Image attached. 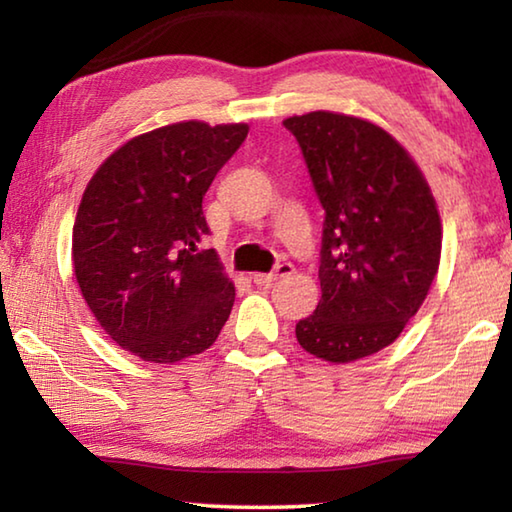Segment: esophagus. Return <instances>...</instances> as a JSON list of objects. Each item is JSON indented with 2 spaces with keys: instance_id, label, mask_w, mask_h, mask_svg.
I'll list each match as a JSON object with an SVG mask.
<instances>
[{
  "instance_id": "1",
  "label": "esophagus",
  "mask_w": 512,
  "mask_h": 512,
  "mask_svg": "<svg viewBox=\"0 0 512 512\" xmlns=\"http://www.w3.org/2000/svg\"><path fill=\"white\" fill-rule=\"evenodd\" d=\"M291 273H293V264L282 262V264H277L275 271H271V273H255L253 282L259 284V287H268V284H273L277 277H284V275H291Z\"/></svg>"
}]
</instances>
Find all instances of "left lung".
<instances>
[{"instance_id":"obj_1","label":"left lung","mask_w":512,"mask_h":512,"mask_svg":"<svg viewBox=\"0 0 512 512\" xmlns=\"http://www.w3.org/2000/svg\"><path fill=\"white\" fill-rule=\"evenodd\" d=\"M325 210L320 302L302 350L350 363L391 345L438 275L443 223L411 153L368 119L314 110L284 119Z\"/></svg>"}]
</instances>
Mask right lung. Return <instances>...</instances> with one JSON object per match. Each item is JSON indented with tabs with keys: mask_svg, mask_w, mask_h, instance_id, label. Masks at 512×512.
Instances as JSON below:
<instances>
[{
	"mask_svg": "<svg viewBox=\"0 0 512 512\" xmlns=\"http://www.w3.org/2000/svg\"><path fill=\"white\" fill-rule=\"evenodd\" d=\"M248 124L189 119L121 144L85 187L72 268L112 341L151 363H176L216 341L235 284L207 235L203 196Z\"/></svg>",
	"mask_w": 512,
	"mask_h": 512,
	"instance_id": "obj_1",
	"label": "right lung"
}]
</instances>
